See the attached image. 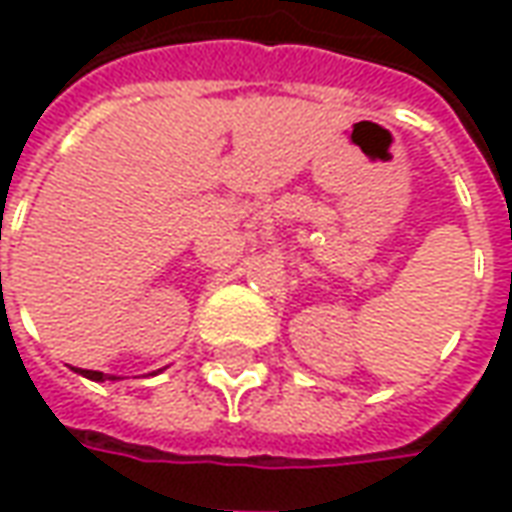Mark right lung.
<instances>
[{
    "instance_id": "right-lung-1",
    "label": "right lung",
    "mask_w": 512,
    "mask_h": 512,
    "mask_svg": "<svg viewBox=\"0 0 512 512\" xmlns=\"http://www.w3.org/2000/svg\"><path fill=\"white\" fill-rule=\"evenodd\" d=\"M74 371H80L82 377H88V380H96V382L116 380V377H110V374H102V371H88V368H74Z\"/></svg>"
}]
</instances>
